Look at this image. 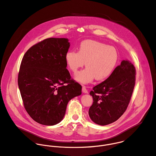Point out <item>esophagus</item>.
<instances>
[{
    "instance_id": "esophagus-1",
    "label": "esophagus",
    "mask_w": 156,
    "mask_h": 156,
    "mask_svg": "<svg viewBox=\"0 0 156 156\" xmlns=\"http://www.w3.org/2000/svg\"><path fill=\"white\" fill-rule=\"evenodd\" d=\"M82 91L83 93H86V94L88 93L87 89L86 88V86H83V87H82Z\"/></svg>"
}]
</instances>
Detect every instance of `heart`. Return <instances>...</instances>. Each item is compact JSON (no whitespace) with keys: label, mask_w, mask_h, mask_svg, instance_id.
Here are the masks:
<instances>
[{"label":"heart","mask_w":156,"mask_h":156,"mask_svg":"<svg viewBox=\"0 0 156 156\" xmlns=\"http://www.w3.org/2000/svg\"><path fill=\"white\" fill-rule=\"evenodd\" d=\"M118 58L114 48L94 40L82 41L78 52L69 51L65 56L66 65L73 73L86 62V68L75 75V80L82 84L91 83L96 78L102 81L109 77L115 68Z\"/></svg>","instance_id":"1"}]
</instances>
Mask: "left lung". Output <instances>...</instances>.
Listing matches in <instances>:
<instances>
[{
	"label": "left lung",
	"mask_w": 156,
	"mask_h": 156,
	"mask_svg": "<svg viewBox=\"0 0 156 156\" xmlns=\"http://www.w3.org/2000/svg\"><path fill=\"white\" fill-rule=\"evenodd\" d=\"M136 70L128 60H122L111 75L93 87V103L89 115L93 122L107 125L117 120L125 112L135 84Z\"/></svg>",
	"instance_id": "left-lung-1"
}]
</instances>
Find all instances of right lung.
<instances>
[{
    "instance_id": "add662e5",
    "label": "right lung",
    "mask_w": 156,
    "mask_h": 156,
    "mask_svg": "<svg viewBox=\"0 0 156 156\" xmlns=\"http://www.w3.org/2000/svg\"><path fill=\"white\" fill-rule=\"evenodd\" d=\"M67 38L51 37L30 48L22 59L18 84L25 108L36 122H60L69 101L81 94V86L71 79L65 56Z\"/></svg>"
}]
</instances>
